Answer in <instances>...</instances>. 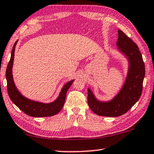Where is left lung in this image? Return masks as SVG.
<instances>
[{"mask_svg":"<svg viewBox=\"0 0 154 154\" xmlns=\"http://www.w3.org/2000/svg\"><path fill=\"white\" fill-rule=\"evenodd\" d=\"M117 45L129 60V71L120 92L113 100L99 102L90 89L88 90V103L96 115L106 117H118L126 113L140 98L145 77V64L136 43L121 30H118Z\"/></svg>","mask_w":154,"mask_h":154,"instance_id":"obj_1","label":"left lung"}]
</instances>
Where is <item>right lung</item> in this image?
<instances>
[{
  "label": "right lung",
  "instance_id": "obj_1",
  "mask_svg": "<svg viewBox=\"0 0 154 154\" xmlns=\"http://www.w3.org/2000/svg\"><path fill=\"white\" fill-rule=\"evenodd\" d=\"M16 43L17 41L13 47L11 58H10L6 70L7 92H8L10 99L18 108L28 116L35 117V118H41V117H49L56 115L63 107L67 91L71 87L74 80L70 81L69 82H68L64 85L58 98L51 103L43 104L35 102V101L25 98L18 92L15 85L14 79H13L12 67L13 63H14L15 48Z\"/></svg>",
  "mask_w": 154,
  "mask_h": 154
}]
</instances>
